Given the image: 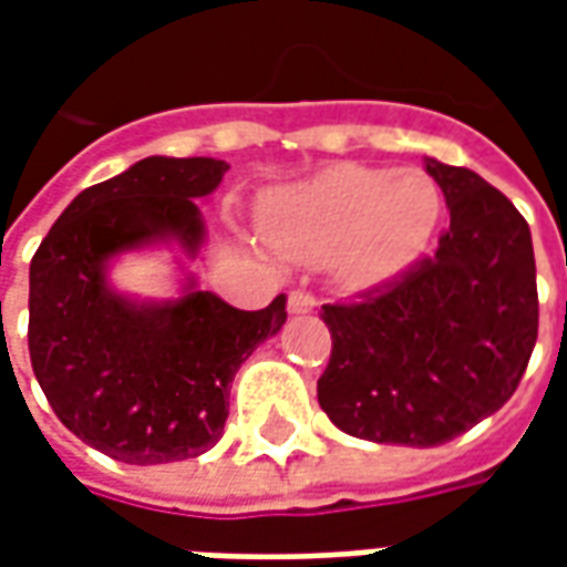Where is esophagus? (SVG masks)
Segmentation results:
<instances>
[{"label": "esophagus", "mask_w": 567, "mask_h": 567, "mask_svg": "<svg viewBox=\"0 0 567 567\" xmlns=\"http://www.w3.org/2000/svg\"><path fill=\"white\" fill-rule=\"evenodd\" d=\"M316 309V297L303 291V288H297L288 295V312H295V316H303V312H312Z\"/></svg>", "instance_id": "34e87169"}]
</instances>
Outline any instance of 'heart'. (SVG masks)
Masks as SVG:
<instances>
[{
  "instance_id": "obj_1",
  "label": "heart",
  "mask_w": 567,
  "mask_h": 567,
  "mask_svg": "<svg viewBox=\"0 0 567 567\" xmlns=\"http://www.w3.org/2000/svg\"><path fill=\"white\" fill-rule=\"evenodd\" d=\"M440 218L437 185L419 169L337 163L272 199L267 234L300 260H333L349 285H373L404 270Z\"/></svg>"
}]
</instances>
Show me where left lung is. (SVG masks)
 Masks as SVG:
<instances>
[{"label": "left lung", "instance_id": "8db88e82", "mask_svg": "<svg viewBox=\"0 0 567 567\" xmlns=\"http://www.w3.org/2000/svg\"><path fill=\"white\" fill-rule=\"evenodd\" d=\"M450 227L434 255L349 303H324L319 404L352 437L440 446L507 404L537 340L532 230L498 187L425 157Z\"/></svg>", "mask_w": 567, "mask_h": 567}]
</instances>
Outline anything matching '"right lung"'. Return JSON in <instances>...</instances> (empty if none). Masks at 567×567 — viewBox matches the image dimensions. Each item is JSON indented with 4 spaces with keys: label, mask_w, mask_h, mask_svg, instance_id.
<instances>
[{
    "label": "right lung",
    "mask_w": 567,
    "mask_h": 567,
    "mask_svg": "<svg viewBox=\"0 0 567 567\" xmlns=\"http://www.w3.org/2000/svg\"><path fill=\"white\" fill-rule=\"evenodd\" d=\"M230 166L145 157L81 190L30 264V361L48 404L93 450L127 464L197 458L224 434L236 370L288 319L285 295L246 312L187 282L166 303H136L105 264L151 243L203 246L197 199Z\"/></svg>",
    "instance_id": "1"
}]
</instances>
